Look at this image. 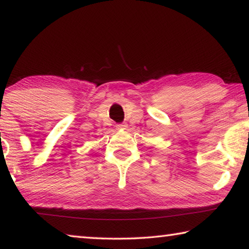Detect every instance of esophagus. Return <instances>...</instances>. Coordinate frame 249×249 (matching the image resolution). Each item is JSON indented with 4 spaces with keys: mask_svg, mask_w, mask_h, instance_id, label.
<instances>
[{
    "mask_svg": "<svg viewBox=\"0 0 249 249\" xmlns=\"http://www.w3.org/2000/svg\"><path fill=\"white\" fill-rule=\"evenodd\" d=\"M125 128H126V125L125 124H117L116 125V129H119V130H123Z\"/></svg>",
    "mask_w": 249,
    "mask_h": 249,
    "instance_id": "34e87169",
    "label": "esophagus"
}]
</instances>
